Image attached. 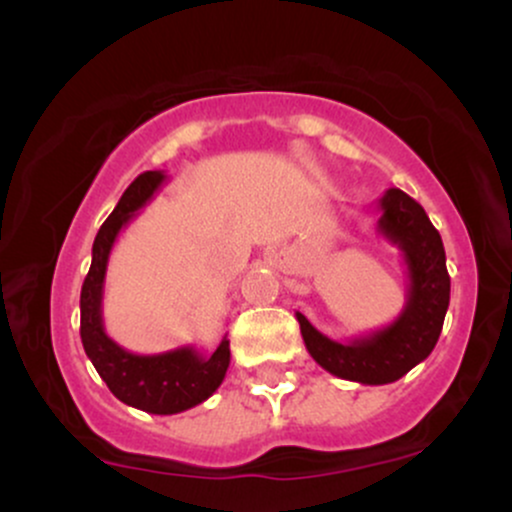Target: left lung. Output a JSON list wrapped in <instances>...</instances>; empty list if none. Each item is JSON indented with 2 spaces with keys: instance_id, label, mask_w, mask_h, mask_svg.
Instances as JSON below:
<instances>
[{
  "instance_id": "8db88e82",
  "label": "left lung",
  "mask_w": 512,
  "mask_h": 512,
  "mask_svg": "<svg viewBox=\"0 0 512 512\" xmlns=\"http://www.w3.org/2000/svg\"><path fill=\"white\" fill-rule=\"evenodd\" d=\"M378 231L402 250L409 291L395 322L349 342H334L296 313L308 354L327 373L361 385H387L419 366L436 346L450 305L445 248L424 207L407 192L387 190L378 202Z\"/></svg>"
}]
</instances>
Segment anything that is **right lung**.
<instances>
[{
  "mask_svg": "<svg viewBox=\"0 0 512 512\" xmlns=\"http://www.w3.org/2000/svg\"><path fill=\"white\" fill-rule=\"evenodd\" d=\"M163 182V170H146L139 175L93 240L91 269L81 286V344L93 368L120 402L149 414H180L219 390L231 363L228 339L223 337L211 356H204L195 346L142 356L113 342L103 327V286L110 250L122 228L154 197Z\"/></svg>",
  "mask_w": 512,
  "mask_h": 512,
  "instance_id": "obj_1",
  "label": "right lung"
}]
</instances>
